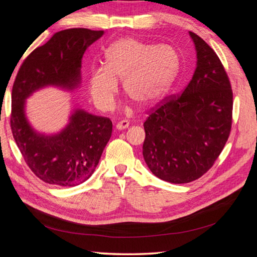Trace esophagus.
<instances>
[{"instance_id":"obj_1","label":"esophagus","mask_w":257,"mask_h":257,"mask_svg":"<svg viewBox=\"0 0 257 257\" xmlns=\"http://www.w3.org/2000/svg\"><path fill=\"white\" fill-rule=\"evenodd\" d=\"M128 125H130L128 121H126V120H122V121H120V122L116 123L115 127H116V130H124V128H127V127H128Z\"/></svg>"}]
</instances>
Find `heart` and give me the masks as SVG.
<instances>
[{
  "label": "heart",
  "instance_id": "obj_1",
  "mask_svg": "<svg viewBox=\"0 0 257 257\" xmlns=\"http://www.w3.org/2000/svg\"><path fill=\"white\" fill-rule=\"evenodd\" d=\"M180 67V57L170 45H154L134 38L113 43L105 52V66L92 69L89 90L102 111L113 108L119 84L141 106L151 105L164 94Z\"/></svg>",
  "mask_w": 257,
  "mask_h": 257
}]
</instances>
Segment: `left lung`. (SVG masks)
Returning a JSON list of instances; mask_svg holds the SVG:
<instances>
[{"label":"left lung","instance_id":"8db88e82","mask_svg":"<svg viewBox=\"0 0 257 257\" xmlns=\"http://www.w3.org/2000/svg\"><path fill=\"white\" fill-rule=\"evenodd\" d=\"M197 66L180 94L162 99L144 123L143 155L153 175L170 183H188L214 164L230 134L232 90L214 50L190 32Z\"/></svg>","mask_w":257,"mask_h":257}]
</instances>
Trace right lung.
I'll return each instance as SVG.
<instances>
[{"instance_id": "1", "label": "right lung", "mask_w": 257, "mask_h": 257, "mask_svg": "<svg viewBox=\"0 0 257 257\" xmlns=\"http://www.w3.org/2000/svg\"><path fill=\"white\" fill-rule=\"evenodd\" d=\"M104 31L68 29L31 52L22 62L12 91L11 128L22 158L42 181L78 185L92 176L107 143L112 122L106 116L76 110L60 134L35 133L25 116V99L48 84L73 89L80 81L83 53Z\"/></svg>"}]
</instances>
